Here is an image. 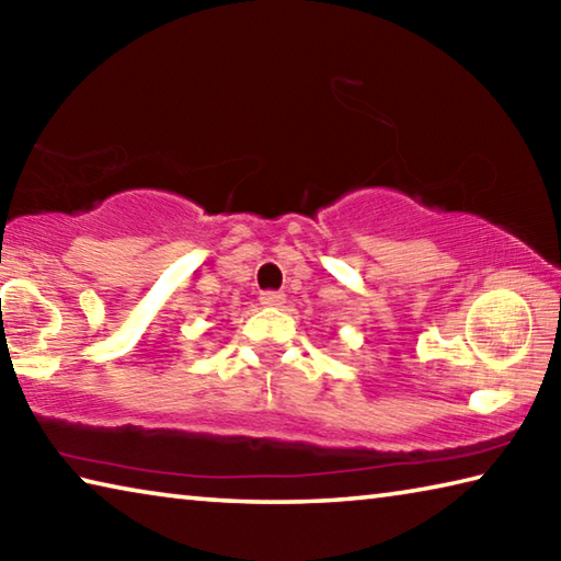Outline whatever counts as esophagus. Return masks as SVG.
I'll return each instance as SVG.
<instances>
[{
	"label": "esophagus",
	"mask_w": 561,
	"mask_h": 561,
	"mask_svg": "<svg viewBox=\"0 0 561 561\" xmlns=\"http://www.w3.org/2000/svg\"><path fill=\"white\" fill-rule=\"evenodd\" d=\"M260 301L264 304V307H282L284 294L282 291H274V289H267V291L260 294Z\"/></svg>",
	"instance_id": "esophagus-1"
}]
</instances>
